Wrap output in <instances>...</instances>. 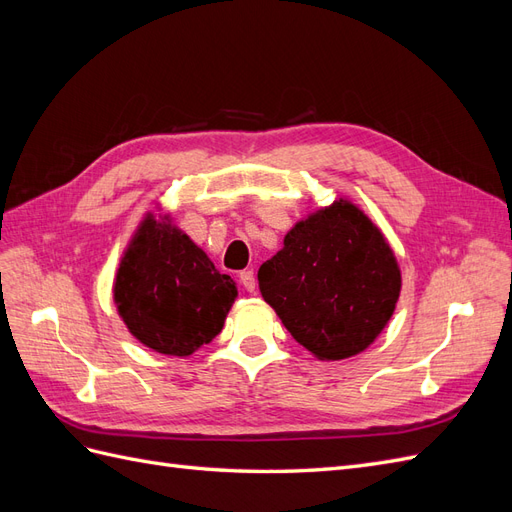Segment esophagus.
Segmentation results:
<instances>
[{"instance_id":"1","label":"esophagus","mask_w":512,"mask_h":512,"mask_svg":"<svg viewBox=\"0 0 512 512\" xmlns=\"http://www.w3.org/2000/svg\"><path fill=\"white\" fill-rule=\"evenodd\" d=\"M239 282L243 284V288H245L247 292H256V288H258L256 275H254V271H252V269H245V271H241V273H239Z\"/></svg>"}]
</instances>
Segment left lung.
Segmentation results:
<instances>
[{
    "mask_svg": "<svg viewBox=\"0 0 512 512\" xmlns=\"http://www.w3.org/2000/svg\"><path fill=\"white\" fill-rule=\"evenodd\" d=\"M265 301L322 361L363 352L395 312L401 275L382 232L348 200L294 226L258 269Z\"/></svg>",
    "mask_w": 512,
    "mask_h": 512,
    "instance_id": "8db88e82",
    "label": "left lung"
}]
</instances>
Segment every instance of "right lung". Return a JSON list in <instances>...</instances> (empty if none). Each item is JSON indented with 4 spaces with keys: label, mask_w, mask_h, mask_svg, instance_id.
Instances as JSON below:
<instances>
[{
    "label": "right lung",
    "mask_w": 512,
    "mask_h": 512,
    "mask_svg": "<svg viewBox=\"0 0 512 512\" xmlns=\"http://www.w3.org/2000/svg\"><path fill=\"white\" fill-rule=\"evenodd\" d=\"M115 303L130 333L151 350L188 356L224 327L237 297L230 275L170 224L147 215L115 277Z\"/></svg>",
    "instance_id": "obj_1"
}]
</instances>
